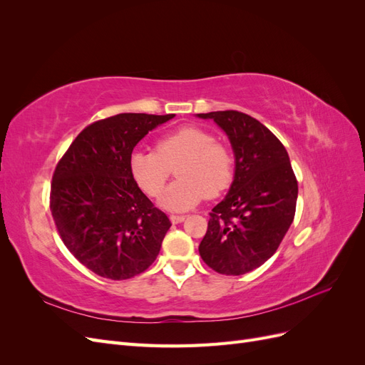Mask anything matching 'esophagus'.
<instances>
[{
	"label": "esophagus",
	"mask_w": 365,
	"mask_h": 365,
	"mask_svg": "<svg viewBox=\"0 0 365 365\" xmlns=\"http://www.w3.org/2000/svg\"><path fill=\"white\" fill-rule=\"evenodd\" d=\"M185 217L181 215H170V222L172 224H181Z\"/></svg>",
	"instance_id": "1"
}]
</instances>
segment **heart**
<instances>
[{"label":"heart","instance_id":"1","mask_svg":"<svg viewBox=\"0 0 365 365\" xmlns=\"http://www.w3.org/2000/svg\"><path fill=\"white\" fill-rule=\"evenodd\" d=\"M175 168L178 181L160 204L169 212H185L204 196L216 197L228 189L235 176V157L212 132L187 125L160 137L155 152L135 150L129 158L132 180L150 197L163 193Z\"/></svg>","mask_w":365,"mask_h":365}]
</instances>
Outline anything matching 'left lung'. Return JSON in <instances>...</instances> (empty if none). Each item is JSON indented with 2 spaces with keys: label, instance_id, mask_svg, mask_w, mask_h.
<instances>
[{
  "label": "left lung",
  "instance_id": "obj_1",
  "mask_svg": "<svg viewBox=\"0 0 365 365\" xmlns=\"http://www.w3.org/2000/svg\"><path fill=\"white\" fill-rule=\"evenodd\" d=\"M212 118L235 152V180L210 213L200 254L210 268L242 275L277 251L289 230L298 184L280 140L259 120L239 111L196 114Z\"/></svg>",
  "mask_w": 365,
  "mask_h": 365
}]
</instances>
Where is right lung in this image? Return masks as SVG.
Masks as SVG:
<instances>
[{"instance_id": "obj_1", "label": "right lung", "mask_w": 365, "mask_h": 365, "mask_svg": "<svg viewBox=\"0 0 365 365\" xmlns=\"http://www.w3.org/2000/svg\"><path fill=\"white\" fill-rule=\"evenodd\" d=\"M173 117L125 113L94 121L54 169V224L73 256L101 277H135L158 256L172 224L132 180L129 158L149 130Z\"/></svg>"}]
</instances>
